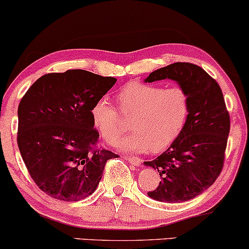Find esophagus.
Returning <instances> with one entry per match:
<instances>
[{"label":"esophagus","instance_id":"34e87169","mask_svg":"<svg viewBox=\"0 0 249 249\" xmlns=\"http://www.w3.org/2000/svg\"><path fill=\"white\" fill-rule=\"evenodd\" d=\"M126 160L130 162L131 164H134V166H139L140 163H142V159L140 158H137V157H126L125 158Z\"/></svg>","mask_w":249,"mask_h":249}]
</instances>
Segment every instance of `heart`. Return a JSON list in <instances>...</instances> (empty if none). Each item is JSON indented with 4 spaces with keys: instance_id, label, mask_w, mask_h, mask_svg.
I'll return each mask as SVG.
<instances>
[{
    "instance_id": "heart-1",
    "label": "heart",
    "mask_w": 249,
    "mask_h": 249,
    "mask_svg": "<svg viewBox=\"0 0 249 249\" xmlns=\"http://www.w3.org/2000/svg\"><path fill=\"white\" fill-rule=\"evenodd\" d=\"M116 100L123 115L131 118L133 130L115 143L124 151H162L178 139L189 119L190 95L181 86L163 88L133 81L117 92ZM90 117L94 127L107 142H115L124 132V121L107 98L92 104Z\"/></svg>"
}]
</instances>
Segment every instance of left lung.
Returning <instances> with one entry per match:
<instances>
[{"instance_id": "obj_1", "label": "left lung", "mask_w": 249, "mask_h": 249, "mask_svg": "<svg viewBox=\"0 0 249 249\" xmlns=\"http://www.w3.org/2000/svg\"><path fill=\"white\" fill-rule=\"evenodd\" d=\"M170 79L190 95V115L184 130L167 151L146 166L160 174L151 198L181 203L210 188L220 175L230 133V113L223 91L213 77L199 66L175 62L153 71L146 82Z\"/></svg>"}]
</instances>
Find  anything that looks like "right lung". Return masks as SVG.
<instances>
[{
	"mask_svg": "<svg viewBox=\"0 0 249 249\" xmlns=\"http://www.w3.org/2000/svg\"><path fill=\"white\" fill-rule=\"evenodd\" d=\"M83 70L45 74L18 106L17 143L26 169L41 191L76 202L90 196L107 160L118 155L97 147L90 107L116 83Z\"/></svg>",
	"mask_w": 249,
	"mask_h": 249,
	"instance_id": "right-lung-1",
	"label": "right lung"
}]
</instances>
